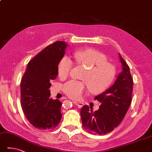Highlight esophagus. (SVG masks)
<instances>
[{
  "label": "esophagus",
  "mask_w": 152,
  "mask_h": 152,
  "mask_svg": "<svg viewBox=\"0 0 152 152\" xmlns=\"http://www.w3.org/2000/svg\"><path fill=\"white\" fill-rule=\"evenodd\" d=\"M74 104H76L79 108H81L83 106V102H78V101H74Z\"/></svg>",
  "instance_id": "1"
}]
</instances>
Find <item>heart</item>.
<instances>
[{
  "label": "heart",
  "instance_id": "obj_1",
  "mask_svg": "<svg viewBox=\"0 0 152 152\" xmlns=\"http://www.w3.org/2000/svg\"><path fill=\"white\" fill-rule=\"evenodd\" d=\"M74 58L79 65L87 69L82 79L87 83L88 90L94 94L104 92L113 83L116 75V67L107 61V57L101 51L93 48L78 50L74 53ZM73 64L67 57H64L58 64V75L62 79L69 76ZM86 89L84 83L70 81L63 87L64 92L73 99H79Z\"/></svg>",
  "mask_w": 152,
  "mask_h": 152
}]
</instances>
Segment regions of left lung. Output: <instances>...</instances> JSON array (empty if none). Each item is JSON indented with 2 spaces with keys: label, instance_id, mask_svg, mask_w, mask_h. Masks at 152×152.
I'll list each match as a JSON object with an SVG mask.
<instances>
[{
  "label": "left lung",
  "instance_id": "obj_1",
  "mask_svg": "<svg viewBox=\"0 0 152 152\" xmlns=\"http://www.w3.org/2000/svg\"><path fill=\"white\" fill-rule=\"evenodd\" d=\"M119 58L122 72L112 87L94 97L101 102L99 109L93 112L88 105L81 109L82 125L89 133L103 135L110 132L122 121L131 104L133 79L129 66L120 53Z\"/></svg>",
  "mask_w": 152,
  "mask_h": 152
}]
</instances>
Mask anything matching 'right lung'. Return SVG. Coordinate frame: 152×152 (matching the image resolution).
I'll use <instances>...</instances> for the list:
<instances>
[{"label": "right lung", "instance_id": "right-lung-1", "mask_svg": "<svg viewBox=\"0 0 152 152\" xmlns=\"http://www.w3.org/2000/svg\"><path fill=\"white\" fill-rule=\"evenodd\" d=\"M67 44L58 41L31 59L20 83L21 107L28 121L39 130L58 126L61 119V102L50 99V81L58 75V64Z\"/></svg>", "mask_w": 152, "mask_h": 152}]
</instances>
